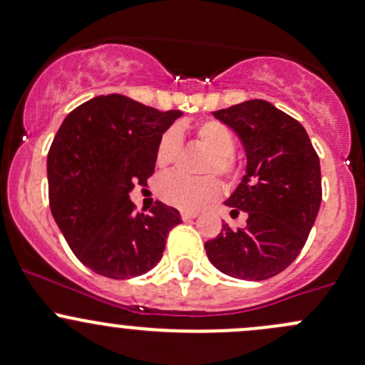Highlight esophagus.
<instances>
[{"mask_svg": "<svg viewBox=\"0 0 365 365\" xmlns=\"http://www.w3.org/2000/svg\"><path fill=\"white\" fill-rule=\"evenodd\" d=\"M195 217H197V213L195 212H182L183 220H190V218H195Z\"/></svg>", "mask_w": 365, "mask_h": 365, "instance_id": "esophagus-1", "label": "esophagus"}]
</instances>
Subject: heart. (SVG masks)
Returning <instances> with one entry per match:
<instances>
[{
	"label": "heart",
	"mask_w": 365,
	"mask_h": 365,
	"mask_svg": "<svg viewBox=\"0 0 365 365\" xmlns=\"http://www.w3.org/2000/svg\"><path fill=\"white\" fill-rule=\"evenodd\" d=\"M195 140L206 148L208 155L202 159L199 171L217 173L218 176L227 180L229 183L236 182L240 176V166L234 157L236 150V136L231 129L218 120H202L194 129ZM182 150V134L176 128L166 129L159 138L155 148V163L159 168H168L176 163ZM157 195L166 205L175 208L197 212L210 202L217 201L222 194V185L213 175L189 178V176L170 173L159 178L155 185Z\"/></svg>",
	"instance_id": "b5f03b06"
}]
</instances>
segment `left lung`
<instances>
[{"instance_id": "left-lung-1", "label": "left lung", "mask_w": 365, "mask_h": 365, "mask_svg": "<svg viewBox=\"0 0 365 365\" xmlns=\"http://www.w3.org/2000/svg\"><path fill=\"white\" fill-rule=\"evenodd\" d=\"M213 117L240 136L247 152V173L225 205L231 215L245 212L248 218L237 231L222 225L205 243L206 255L232 278H273L297 259L320 210V159L306 129L264 99Z\"/></svg>"}]
</instances>
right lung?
Here are the masks:
<instances>
[{"mask_svg":"<svg viewBox=\"0 0 365 365\" xmlns=\"http://www.w3.org/2000/svg\"><path fill=\"white\" fill-rule=\"evenodd\" d=\"M180 110L159 112L120 94L92 98L64 118L47 157L48 202L76 259L113 279L145 274L163 257L178 210L136 213L129 192L155 171L159 138Z\"/></svg>","mask_w":365,"mask_h":365,"instance_id":"1","label":"right lung"}]
</instances>
